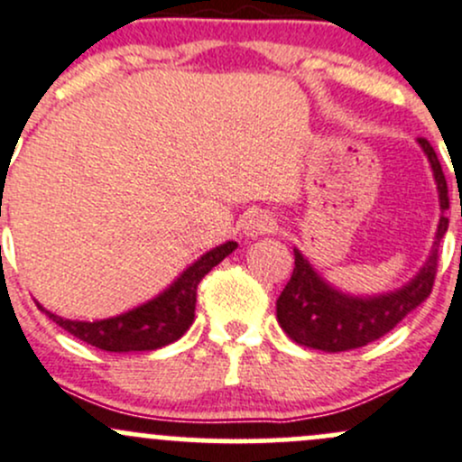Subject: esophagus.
Listing matches in <instances>:
<instances>
[{
  "label": "esophagus",
  "instance_id": "1",
  "mask_svg": "<svg viewBox=\"0 0 462 462\" xmlns=\"http://www.w3.org/2000/svg\"><path fill=\"white\" fill-rule=\"evenodd\" d=\"M276 227H279V223H276V218L268 215V212H252L244 223L245 235L250 236L272 235V232H276Z\"/></svg>",
  "mask_w": 462,
  "mask_h": 462
}]
</instances>
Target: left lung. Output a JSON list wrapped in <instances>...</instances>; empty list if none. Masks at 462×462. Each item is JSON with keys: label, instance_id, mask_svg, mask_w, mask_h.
Returning <instances> with one entry per match:
<instances>
[{"label": "left lung", "instance_id": "left-lung-1", "mask_svg": "<svg viewBox=\"0 0 462 462\" xmlns=\"http://www.w3.org/2000/svg\"><path fill=\"white\" fill-rule=\"evenodd\" d=\"M419 143L423 145L434 170L440 208L445 212L449 208V197L443 168L431 143L423 137L419 139ZM448 217H440L434 252L419 276L398 292L374 296V299H354L332 290L310 268L300 252L294 250V272L276 300V319L281 329L299 346L323 349V352H346L385 337L431 294L439 272V245L448 232Z\"/></svg>", "mask_w": 462, "mask_h": 462}]
</instances>
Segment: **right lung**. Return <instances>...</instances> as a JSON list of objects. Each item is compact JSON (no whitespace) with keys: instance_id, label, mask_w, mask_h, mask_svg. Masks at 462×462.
I'll return each instance as SVG.
<instances>
[{"instance_id":"obj_1","label":"right lung","mask_w":462,"mask_h":462,"mask_svg":"<svg viewBox=\"0 0 462 462\" xmlns=\"http://www.w3.org/2000/svg\"><path fill=\"white\" fill-rule=\"evenodd\" d=\"M232 250H236L235 241L215 247L203 254L197 263L190 265L177 283L170 285L162 296H157L142 308L125 312L121 317L106 320H68L55 317L52 312L37 305L48 319L55 320L68 334L77 337L88 346L104 349V352H145V349H159L170 346L186 334L194 320V305H197V288L203 276L215 265L221 263Z\"/></svg>"}]
</instances>
